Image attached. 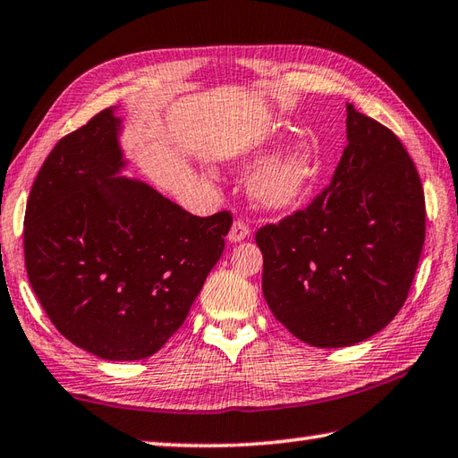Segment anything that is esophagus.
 Instances as JSON below:
<instances>
[{
	"label": "esophagus",
	"instance_id": "34e87169",
	"mask_svg": "<svg viewBox=\"0 0 458 458\" xmlns=\"http://www.w3.org/2000/svg\"><path fill=\"white\" fill-rule=\"evenodd\" d=\"M250 236V226L244 222V220H234V224H232V228L228 232V240L230 242H242L244 238Z\"/></svg>",
	"mask_w": 458,
	"mask_h": 458
}]
</instances>
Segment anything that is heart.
Returning a JSON list of instances; mask_svg holds the SVG:
<instances>
[{
  "label": "heart",
  "mask_w": 458,
  "mask_h": 458,
  "mask_svg": "<svg viewBox=\"0 0 458 458\" xmlns=\"http://www.w3.org/2000/svg\"><path fill=\"white\" fill-rule=\"evenodd\" d=\"M262 157V152H256L244 160V166H254ZM316 173V155L311 147L306 142H298L258 170L250 184V192H252V199L267 210L288 208L308 192Z\"/></svg>",
  "instance_id": "obj_1"
}]
</instances>
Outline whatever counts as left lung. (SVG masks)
I'll return each mask as SVG.
<instances>
[{
  "instance_id": "obj_1",
  "label": "left lung",
  "mask_w": 458,
  "mask_h": 458,
  "mask_svg": "<svg viewBox=\"0 0 458 458\" xmlns=\"http://www.w3.org/2000/svg\"><path fill=\"white\" fill-rule=\"evenodd\" d=\"M347 147L306 210L256 232L274 318L313 347L365 342L397 316L425 244V194L395 132L347 105Z\"/></svg>"
}]
</instances>
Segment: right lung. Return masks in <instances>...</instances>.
I'll list each match as a JSON object with an SVG mask.
<instances>
[{"mask_svg": "<svg viewBox=\"0 0 458 458\" xmlns=\"http://www.w3.org/2000/svg\"><path fill=\"white\" fill-rule=\"evenodd\" d=\"M116 106L63 137L25 208V267L51 324L101 360L157 353L184 324L232 226L192 216L127 166Z\"/></svg>", "mask_w": 458, "mask_h": 458, "instance_id": "add662e5", "label": "right lung"}]
</instances>
